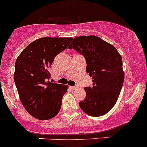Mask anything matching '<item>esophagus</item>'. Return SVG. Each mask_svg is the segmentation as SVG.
I'll use <instances>...</instances> for the list:
<instances>
[{"instance_id": "obj_1", "label": "esophagus", "mask_w": 147, "mask_h": 147, "mask_svg": "<svg viewBox=\"0 0 147 147\" xmlns=\"http://www.w3.org/2000/svg\"><path fill=\"white\" fill-rule=\"evenodd\" d=\"M69 88H70L71 90H76V89L77 88L76 86H69Z\"/></svg>"}]
</instances>
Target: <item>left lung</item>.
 Masks as SVG:
<instances>
[{"label": "left lung", "instance_id": "obj_1", "mask_svg": "<svg viewBox=\"0 0 147 147\" xmlns=\"http://www.w3.org/2000/svg\"><path fill=\"white\" fill-rule=\"evenodd\" d=\"M68 49L84 56L86 72L93 78V86L84 88L86 96L80 107L93 117L106 114L115 105L125 79L121 55L114 46L94 35L76 37Z\"/></svg>", "mask_w": 147, "mask_h": 147}]
</instances>
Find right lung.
<instances>
[{
	"label": "right lung",
	"mask_w": 147,
	"mask_h": 147,
	"mask_svg": "<svg viewBox=\"0 0 147 147\" xmlns=\"http://www.w3.org/2000/svg\"><path fill=\"white\" fill-rule=\"evenodd\" d=\"M72 37H42L30 43L15 63L14 81L20 100L35 118L47 120L55 117L61 107L67 85L47 81L54 57L66 49Z\"/></svg>",
	"instance_id": "1"
}]
</instances>
